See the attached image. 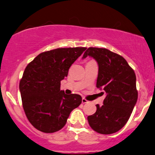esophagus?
<instances>
[{"label": "esophagus", "mask_w": 155, "mask_h": 155, "mask_svg": "<svg viewBox=\"0 0 155 155\" xmlns=\"http://www.w3.org/2000/svg\"><path fill=\"white\" fill-rule=\"evenodd\" d=\"M88 101L86 100V99H85V98H83L82 99V103H83V104H86V103H88Z\"/></svg>", "instance_id": "34e87169"}]
</instances>
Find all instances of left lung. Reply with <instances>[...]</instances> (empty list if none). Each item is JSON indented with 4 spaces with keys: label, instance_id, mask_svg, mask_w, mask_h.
<instances>
[{
    "label": "left lung",
    "instance_id": "left-lung-1",
    "mask_svg": "<svg viewBox=\"0 0 155 155\" xmlns=\"http://www.w3.org/2000/svg\"><path fill=\"white\" fill-rule=\"evenodd\" d=\"M93 57L99 65L97 87L106 94L103 105H97L94 114L88 116L97 133H116L127 122L138 100L136 76L122 56L105 48H88L83 58Z\"/></svg>",
    "mask_w": 155,
    "mask_h": 155
}]
</instances>
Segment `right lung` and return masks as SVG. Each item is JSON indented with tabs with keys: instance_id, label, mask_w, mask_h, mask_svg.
<instances>
[{
	"instance_id": "obj_1",
	"label": "right lung",
	"mask_w": 155,
	"mask_h": 155,
	"mask_svg": "<svg viewBox=\"0 0 155 155\" xmlns=\"http://www.w3.org/2000/svg\"><path fill=\"white\" fill-rule=\"evenodd\" d=\"M86 50L78 47L43 52L25 67L20 82L22 107L36 130L45 133L58 131L81 104L79 94L68 95L61 90V81Z\"/></svg>"
}]
</instances>
